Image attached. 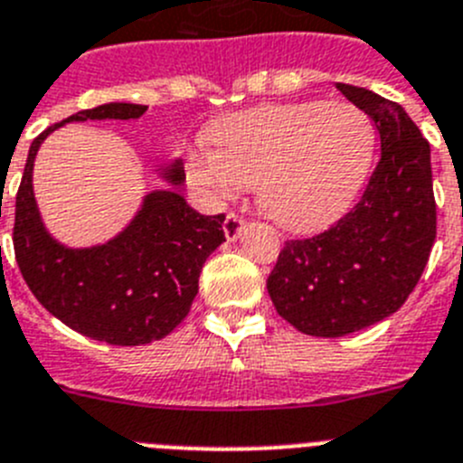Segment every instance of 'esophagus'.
<instances>
[{"instance_id": "esophagus-1", "label": "esophagus", "mask_w": 463, "mask_h": 463, "mask_svg": "<svg viewBox=\"0 0 463 463\" xmlns=\"http://www.w3.org/2000/svg\"><path fill=\"white\" fill-rule=\"evenodd\" d=\"M241 228H244V219L237 214H228L226 222H223V235H226L228 241H235L237 237L241 235Z\"/></svg>"}]
</instances>
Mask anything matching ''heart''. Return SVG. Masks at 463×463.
Returning a JSON list of instances; mask_svg holds the SVG:
<instances>
[{
  "mask_svg": "<svg viewBox=\"0 0 463 463\" xmlns=\"http://www.w3.org/2000/svg\"><path fill=\"white\" fill-rule=\"evenodd\" d=\"M210 147L189 154L191 182L207 203L256 189L260 210L281 228L309 232L332 223L372 164L376 131L351 103L258 106L219 118Z\"/></svg>",
  "mask_w": 463,
  "mask_h": 463,
  "instance_id": "obj_1",
  "label": "heart"
}]
</instances>
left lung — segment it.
<instances>
[{"instance_id": "8db88e82", "label": "left lung", "mask_w": 463, "mask_h": 463, "mask_svg": "<svg viewBox=\"0 0 463 463\" xmlns=\"http://www.w3.org/2000/svg\"><path fill=\"white\" fill-rule=\"evenodd\" d=\"M336 90L376 124L381 161L360 203L330 231L290 240L268 293L311 336H345L392 316L413 293L436 240L431 147L399 103L364 87Z\"/></svg>"}]
</instances>
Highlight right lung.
<instances>
[{
  "label": "right lung",
  "instance_id": "1",
  "mask_svg": "<svg viewBox=\"0 0 463 463\" xmlns=\"http://www.w3.org/2000/svg\"><path fill=\"white\" fill-rule=\"evenodd\" d=\"M147 106L103 103L45 128L34 138L15 195L14 249L29 290L50 314L90 339L143 345L186 318L203 265L222 241L223 214L205 216L177 191L182 161L164 165L165 189L149 191L127 228L97 247L71 249L50 235L34 198V159L50 133L69 122L138 119Z\"/></svg>",
  "mask_w": 463,
  "mask_h": 463
}]
</instances>
